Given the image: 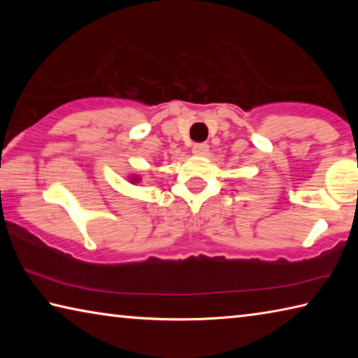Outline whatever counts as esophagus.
I'll return each mask as SVG.
<instances>
[{"label": "esophagus", "mask_w": 358, "mask_h": 358, "mask_svg": "<svg viewBox=\"0 0 358 358\" xmlns=\"http://www.w3.org/2000/svg\"><path fill=\"white\" fill-rule=\"evenodd\" d=\"M208 143H205V142H202V143H194V147H192V153L196 155V156H205L208 153Z\"/></svg>", "instance_id": "1"}]
</instances>
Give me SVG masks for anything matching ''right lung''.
I'll return each mask as SVG.
<instances>
[{
  "label": "right lung",
  "instance_id": "obj_1",
  "mask_svg": "<svg viewBox=\"0 0 358 358\" xmlns=\"http://www.w3.org/2000/svg\"><path fill=\"white\" fill-rule=\"evenodd\" d=\"M131 181H132V183H137V181H141V178H138V177H132Z\"/></svg>",
  "mask_w": 358,
  "mask_h": 358
}]
</instances>
